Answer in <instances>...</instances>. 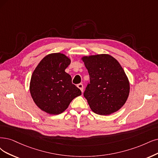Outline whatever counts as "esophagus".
I'll list each match as a JSON object with an SVG mask.
<instances>
[{"label":"esophagus","mask_w":158,"mask_h":158,"mask_svg":"<svg viewBox=\"0 0 158 158\" xmlns=\"http://www.w3.org/2000/svg\"><path fill=\"white\" fill-rule=\"evenodd\" d=\"M77 86L78 87V89H79L81 90V92H83V84H78Z\"/></svg>","instance_id":"esophagus-1"}]
</instances>
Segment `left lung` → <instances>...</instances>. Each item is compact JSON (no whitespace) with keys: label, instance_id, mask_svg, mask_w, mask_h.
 I'll return each instance as SVG.
<instances>
[{"label":"left lung","instance_id":"left-lung-1","mask_svg":"<svg viewBox=\"0 0 158 158\" xmlns=\"http://www.w3.org/2000/svg\"><path fill=\"white\" fill-rule=\"evenodd\" d=\"M90 75L84 92L93 112L109 115L121 109L129 96L130 86L124 69L108 54L81 57Z\"/></svg>","mask_w":158,"mask_h":158}]
</instances>
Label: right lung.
<instances>
[{
    "instance_id": "add662e5",
    "label": "right lung",
    "mask_w": 158,
    "mask_h": 158,
    "mask_svg": "<svg viewBox=\"0 0 158 158\" xmlns=\"http://www.w3.org/2000/svg\"><path fill=\"white\" fill-rule=\"evenodd\" d=\"M71 59L61 52L46 55L32 74L29 85L35 104L50 114L65 111L69 103L81 91L72 84L70 75L65 72Z\"/></svg>"
}]
</instances>
